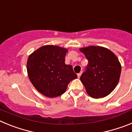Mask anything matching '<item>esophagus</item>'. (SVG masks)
Returning <instances> with one entry per match:
<instances>
[{
  "label": "esophagus",
  "instance_id": "1",
  "mask_svg": "<svg viewBox=\"0 0 132 132\" xmlns=\"http://www.w3.org/2000/svg\"><path fill=\"white\" fill-rule=\"evenodd\" d=\"M82 71H80V73H78V74H77L78 78H80V75H81V74H82Z\"/></svg>",
  "mask_w": 132,
  "mask_h": 132
}]
</instances>
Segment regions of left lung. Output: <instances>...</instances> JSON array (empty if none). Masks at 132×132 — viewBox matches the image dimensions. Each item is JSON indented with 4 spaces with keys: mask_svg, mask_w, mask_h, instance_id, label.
<instances>
[{
    "mask_svg": "<svg viewBox=\"0 0 132 132\" xmlns=\"http://www.w3.org/2000/svg\"><path fill=\"white\" fill-rule=\"evenodd\" d=\"M88 61L80 80L88 95L94 98L106 96L116 87L121 73V65L114 53L100 46L80 49Z\"/></svg>",
    "mask_w": 132,
    "mask_h": 132,
    "instance_id": "left-lung-1",
    "label": "left lung"
}]
</instances>
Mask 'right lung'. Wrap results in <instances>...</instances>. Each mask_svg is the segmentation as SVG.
<instances>
[{
  "mask_svg": "<svg viewBox=\"0 0 132 132\" xmlns=\"http://www.w3.org/2000/svg\"><path fill=\"white\" fill-rule=\"evenodd\" d=\"M67 50L44 45L29 56L27 71L34 87L47 97H57L65 92L68 84L77 79L71 65L65 63Z\"/></svg>",
  "mask_w": 132,
  "mask_h": 132,
  "instance_id": "right-lung-1",
  "label": "right lung"
}]
</instances>
